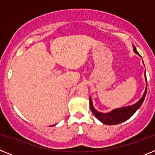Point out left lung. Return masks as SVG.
Listing matches in <instances>:
<instances>
[{"mask_svg":"<svg viewBox=\"0 0 155 155\" xmlns=\"http://www.w3.org/2000/svg\"><path fill=\"white\" fill-rule=\"evenodd\" d=\"M133 48H134V53L139 55V53H138V52L136 50V47L134 46ZM145 81H146V88H145L144 93H143L142 98L137 102H136V103L132 105H130V106H126V107L120 108V109H113V110H112L109 113H103L97 111L96 109H94V106H93L92 100H91V98L90 97V108H91L92 113L99 121L102 122V124H106V125H116V124L124 123V121L130 118L131 116L138 110V109L141 106L143 100L145 98V96H146V94H147V84L146 74H145Z\"/></svg>","mask_w":155,"mask_h":155,"instance_id":"1","label":"left lung"}]
</instances>
